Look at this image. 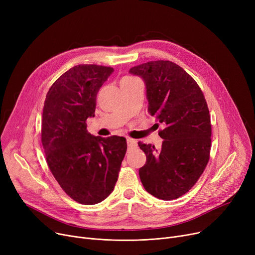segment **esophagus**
Returning a JSON list of instances; mask_svg holds the SVG:
<instances>
[{
    "label": "esophagus",
    "instance_id": "obj_1",
    "mask_svg": "<svg viewBox=\"0 0 255 255\" xmlns=\"http://www.w3.org/2000/svg\"><path fill=\"white\" fill-rule=\"evenodd\" d=\"M127 144L129 149H134L136 146V140L132 138H127Z\"/></svg>",
    "mask_w": 255,
    "mask_h": 255
}]
</instances>
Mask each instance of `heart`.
<instances>
[{
	"instance_id": "obj_1",
	"label": "heart",
	"mask_w": 255,
	"mask_h": 255,
	"mask_svg": "<svg viewBox=\"0 0 255 255\" xmlns=\"http://www.w3.org/2000/svg\"><path fill=\"white\" fill-rule=\"evenodd\" d=\"M131 79H133V78H131V77H128V76H126V77H124L122 80H131Z\"/></svg>"
}]
</instances>
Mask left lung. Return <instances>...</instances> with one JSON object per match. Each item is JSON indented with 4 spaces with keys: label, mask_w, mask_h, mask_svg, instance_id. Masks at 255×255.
<instances>
[{
    "label": "left lung",
    "mask_w": 255,
    "mask_h": 255,
    "mask_svg": "<svg viewBox=\"0 0 255 255\" xmlns=\"http://www.w3.org/2000/svg\"><path fill=\"white\" fill-rule=\"evenodd\" d=\"M129 73L142 78L149 112L164 126L159 150L138 142L146 156L140 181L153 196L176 199L192 188L210 158L212 128L205 96L195 80L170 61L144 63Z\"/></svg>",
    "instance_id": "8db88e82"
}]
</instances>
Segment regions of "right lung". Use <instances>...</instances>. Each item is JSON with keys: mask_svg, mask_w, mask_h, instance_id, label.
I'll list each match as a JSON object with an SVG mask.
<instances>
[{"mask_svg": "<svg viewBox=\"0 0 255 255\" xmlns=\"http://www.w3.org/2000/svg\"><path fill=\"white\" fill-rule=\"evenodd\" d=\"M113 72L112 67L74 66L53 83L44 102L41 141L48 167L61 188L83 205L98 204L113 192L127 150L125 137L87 131L98 91Z\"/></svg>", "mask_w": 255, "mask_h": 255, "instance_id": "right-lung-1", "label": "right lung"}]
</instances>
